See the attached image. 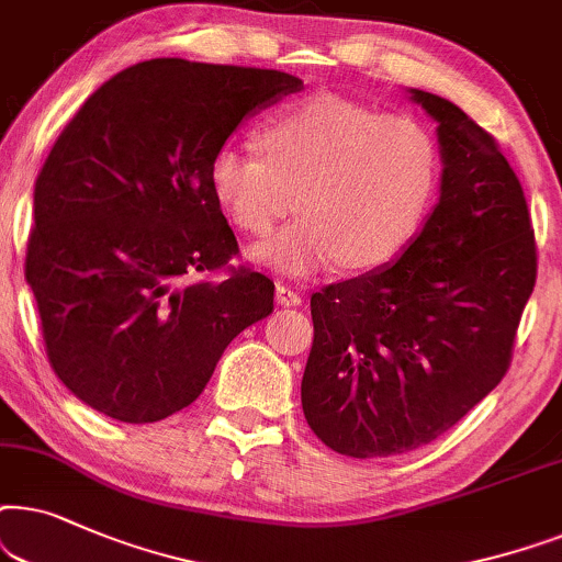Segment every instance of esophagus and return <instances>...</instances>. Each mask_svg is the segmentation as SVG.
I'll return each mask as SVG.
<instances>
[{
  "mask_svg": "<svg viewBox=\"0 0 562 562\" xmlns=\"http://www.w3.org/2000/svg\"><path fill=\"white\" fill-rule=\"evenodd\" d=\"M274 297L280 305H301L303 303V295L297 293V290H290L288 285H277Z\"/></svg>",
  "mask_w": 562,
  "mask_h": 562,
  "instance_id": "34e87169",
  "label": "esophagus"
}]
</instances>
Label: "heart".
<instances>
[{
	"label": "heart",
	"mask_w": 562,
	"mask_h": 562,
	"mask_svg": "<svg viewBox=\"0 0 562 562\" xmlns=\"http://www.w3.org/2000/svg\"><path fill=\"white\" fill-rule=\"evenodd\" d=\"M261 156L221 146L207 167L213 200L238 231L267 236L303 213L251 259L308 277L339 265L387 267L406 254L439 192L437 140L422 120L316 94L277 112L261 128Z\"/></svg>",
	"instance_id": "heart-1"
}]
</instances>
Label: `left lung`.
<instances>
[{
	"mask_svg": "<svg viewBox=\"0 0 562 562\" xmlns=\"http://www.w3.org/2000/svg\"><path fill=\"white\" fill-rule=\"evenodd\" d=\"M408 92L437 120L439 203L393 265L311 295L305 422L359 460L429 445L501 383L537 280L525 190L496 138Z\"/></svg>",
	"mask_w": 562,
	"mask_h": 562,
	"instance_id": "8db88e82",
	"label": "left lung"
}]
</instances>
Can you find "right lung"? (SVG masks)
<instances>
[{"instance_id":"1","label":"right lung","mask_w":562,"mask_h":562,"mask_svg":"<svg viewBox=\"0 0 562 562\" xmlns=\"http://www.w3.org/2000/svg\"><path fill=\"white\" fill-rule=\"evenodd\" d=\"M293 74L151 58L81 104L35 179L25 280L58 380L100 414L161 422L203 393L223 349L272 313L274 282L207 187L244 117ZM223 268L221 281L191 277Z\"/></svg>"}]
</instances>
